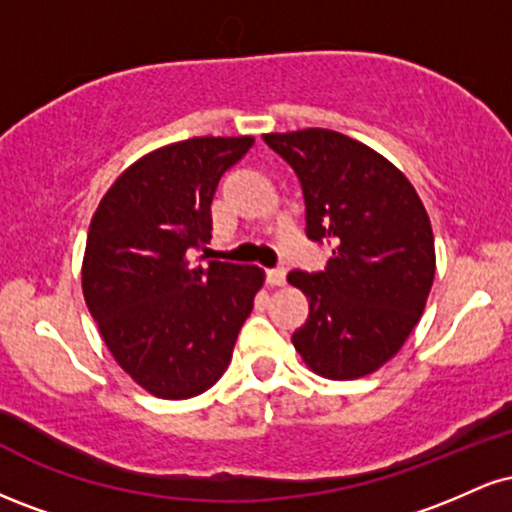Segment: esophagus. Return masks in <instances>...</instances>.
<instances>
[{
	"instance_id": "esophagus-1",
	"label": "esophagus",
	"mask_w": 512,
	"mask_h": 512,
	"mask_svg": "<svg viewBox=\"0 0 512 512\" xmlns=\"http://www.w3.org/2000/svg\"><path fill=\"white\" fill-rule=\"evenodd\" d=\"M267 281L272 286H284L286 281V269L284 267H274V269H267Z\"/></svg>"
}]
</instances>
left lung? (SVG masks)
Segmentation results:
<instances>
[{"instance_id":"8db88e82","label":"left lung","mask_w":512,"mask_h":512,"mask_svg":"<svg viewBox=\"0 0 512 512\" xmlns=\"http://www.w3.org/2000/svg\"><path fill=\"white\" fill-rule=\"evenodd\" d=\"M298 175L305 236L332 245L320 272H289L308 298V320L291 334L315 373L354 380L402 349L436 274V248L419 195L366 144L332 129L264 134Z\"/></svg>"}]
</instances>
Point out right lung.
Here are the masks:
<instances>
[{
  "label": "right lung",
  "instance_id": "1",
  "mask_svg": "<svg viewBox=\"0 0 512 512\" xmlns=\"http://www.w3.org/2000/svg\"><path fill=\"white\" fill-rule=\"evenodd\" d=\"M252 137H195L129 166L86 238L84 298L110 354L151 395L207 392L231 363L262 269L187 252L211 238V199ZM204 260V257H202Z\"/></svg>",
  "mask_w": 512,
  "mask_h": 512
}]
</instances>
